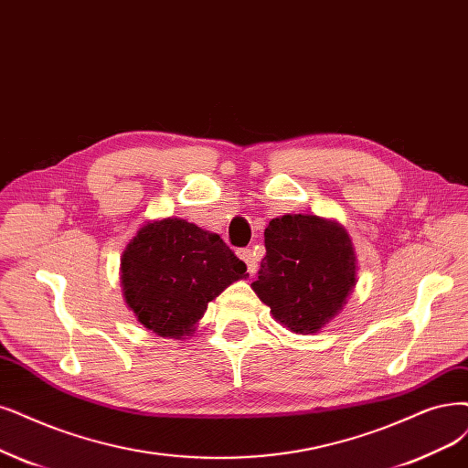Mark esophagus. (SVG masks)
<instances>
[{
  "mask_svg": "<svg viewBox=\"0 0 468 468\" xmlns=\"http://www.w3.org/2000/svg\"><path fill=\"white\" fill-rule=\"evenodd\" d=\"M239 256L245 261L249 271H250V273H256V270H258V258H256V254H254L250 249H240V250H239Z\"/></svg>",
  "mask_w": 468,
  "mask_h": 468,
  "instance_id": "34e87169",
  "label": "esophagus"
}]
</instances>
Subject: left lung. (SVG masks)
I'll return each instance as SVG.
<instances>
[{
	"instance_id": "left-lung-1",
	"label": "left lung",
	"mask_w": 468,
	"mask_h": 468,
	"mask_svg": "<svg viewBox=\"0 0 468 468\" xmlns=\"http://www.w3.org/2000/svg\"><path fill=\"white\" fill-rule=\"evenodd\" d=\"M266 256L252 289L273 318L295 334L334 320L356 285V254L337 221L287 214L264 231Z\"/></svg>"
}]
</instances>
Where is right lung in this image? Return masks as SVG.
Listing matches in <instances>:
<instances>
[{"label": "right lung", "mask_w": 468, "mask_h": 468, "mask_svg": "<svg viewBox=\"0 0 468 468\" xmlns=\"http://www.w3.org/2000/svg\"><path fill=\"white\" fill-rule=\"evenodd\" d=\"M247 275L219 235L179 218L143 225L121 256L127 306L150 332L171 339H186L207 303Z\"/></svg>", "instance_id": "add662e5"}]
</instances>
